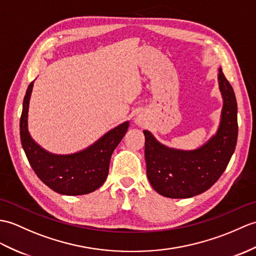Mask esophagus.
I'll list each match as a JSON object with an SVG mask.
<instances>
[{"mask_svg": "<svg viewBox=\"0 0 256 256\" xmlns=\"http://www.w3.org/2000/svg\"><path fill=\"white\" fill-rule=\"evenodd\" d=\"M138 123H140V121H138Z\"/></svg>", "mask_w": 256, "mask_h": 256, "instance_id": "1", "label": "esophagus"}]
</instances>
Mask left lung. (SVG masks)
I'll use <instances>...</instances> for the list:
<instances>
[{
    "label": "left lung",
    "instance_id": "obj_1",
    "mask_svg": "<svg viewBox=\"0 0 256 256\" xmlns=\"http://www.w3.org/2000/svg\"><path fill=\"white\" fill-rule=\"evenodd\" d=\"M224 104L215 135L193 150L170 148L145 130L147 178L152 188L170 198H188L207 191L224 174L238 138V106L232 86L218 70Z\"/></svg>",
    "mask_w": 256,
    "mask_h": 256
}]
</instances>
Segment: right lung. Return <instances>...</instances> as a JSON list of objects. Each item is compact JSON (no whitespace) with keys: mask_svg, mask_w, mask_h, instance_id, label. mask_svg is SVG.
<instances>
[{"mask_svg":"<svg viewBox=\"0 0 256 256\" xmlns=\"http://www.w3.org/2000/svg\"><path fill=\"white\" fill-rule=\"evenodd\" d=\"M34 82L29 84L22 102L20 122V140L32 168L46 186L63 195H84L96 191L109 174L111 155L126 135L130 122L110 130L85 150L56 155L36 142L28 130V109Z\"/></svg>","mask_w":256,"mask_h":256,"instance_id":"right-lung-1","label":"right lung"}]
</instances>
